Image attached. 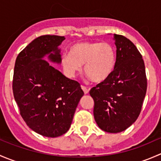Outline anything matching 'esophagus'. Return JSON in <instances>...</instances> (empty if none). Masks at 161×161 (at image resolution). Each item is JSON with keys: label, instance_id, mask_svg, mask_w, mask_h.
Listing matches in <instances>:
<instances>
[{"label": "esophagus", "instance_id": "obj_1", "mask_svg": "<svg viewBox=\"0 0 161 161\" xmlns=\"http://www.w3.org/2000/svg\"><path fill=\"white\" fill-rule=\"evenodd\" d=\"M81 88H82V90H83L84 93H85V94H87L89 92L88 89H87L86 86H81Z\"/></svg>", "mask_w": 161, "mask_h": 161}]
</instances>
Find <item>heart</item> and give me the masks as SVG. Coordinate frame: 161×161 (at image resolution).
Returning <instances> with one entry per match:
<instances>
[{
    "instance_id": "heart-1",
    "label": "heart",
    "mask_w": 161,
    "mask_h": 161,
    "mask_svg": "<svg viewBox=\"0 0 161 161\" xmlns=\"http://www.w3.org/2000/svg\"><path fill=\"white\" fill-rule=\"evenodd\" d=\"M63 69L69 77L82 70L95 82L108 79L116 64V52L111 44L100 42H81L71 47L61 57Z\"/></svg>"
}]
</instances>
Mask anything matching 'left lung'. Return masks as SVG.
I'll list each match as a JSON object with an SVG mask.
<instances>
[{
  "label": "left lung",
  "instance_id": "left-lung-1",
  "mask_svg": "<svg viewBox=\"0 0 161 161\" xmlns=\"http://www.w3.org/2000/svg\"><path fill=\"white\" fill-rule=\"evenodd\" d=\"M116 64L108 79L90 91L93 115L99 127L118 133L131 126L142 110L147 88L143 59L134 43L114 34Z\"/></svg>",
  "mask_w": 161,
  "mask_h": 161
}]
</instances>
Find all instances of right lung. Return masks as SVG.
I'll return each mask as SVG.
<instances>
[{
    "label": "right lung",
    "mask_w": 161,
    "mask_h": 161,
    "mask_svg": "<svg viewBox=\"0 0 161 161\" xmlns=\"http://www.w3.org/2000/svg\"><path fill=\"white\" fill-rule=\"evenodd\" d=\"M64 36L44 35L27 45L16 58L12 90L27 125L47 137L62 136L70 128L84 92L77 81L68 79L49 64L61 61L58 46Z\"/></svg>",
    "instance_id": "right-lung-1"
}]
</instances>
